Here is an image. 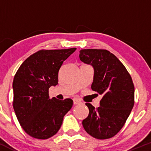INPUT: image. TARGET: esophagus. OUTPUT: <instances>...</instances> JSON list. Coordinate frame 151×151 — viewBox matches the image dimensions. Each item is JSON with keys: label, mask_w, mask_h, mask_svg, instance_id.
Returning <instances> with one entry per match:
<instances>
[{"label": "esophagus", "mask_w": 151, "mask_h": 151, "mask_svg": "<svg viewBox=\"0 0 151 151\" xmlns=\"http://www.w3.org/2000/svg\"><path fill=\"white\" fill-rule=\"evenodd\" d=\"M73 104H74V105L79 104H80V101H79V100L77 99H73Z\"/></svg>", "instance_id": "1"}]
</instances>
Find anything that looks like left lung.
<instances>
[{"label": "left lung", "mask_w": 151, "mask_h": 151, "mask_svg": "<svg viewBox=\"0 0 151 151\" xmlns=\"http://www.w3.org/2000/svg\"><path fill=\"white\" fill-rule=\"evenodd\" d=\"M81 62L92 66L91 89L103 95L100 106L89 108L82 121L86 133L97 139H108L125 124L134 105V85L127 70L114 54L106 50L85 49L79 51Z\"/></svg>", "instance_id": "1"}]
</instances>
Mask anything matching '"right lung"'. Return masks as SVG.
<instances>
[{
	"instance_id": "add662e5",
	"label": "right lung",
	"mask_w": 151,
	"mask_h": 151,
	"mask_svg": "<svg viewBox=\"0 0 151 151\" xmlns=\"http://www.w3.org/2000/svg\"><path fill=\"white\" fill-rule=\"evenodd\" d=\"M77 48L40 50L19 67L13 82V109L29 136L47 139L56 134L73 105L71 99H50L48 90L58 84V72Z\"/></svg>"
}]
</instances>
